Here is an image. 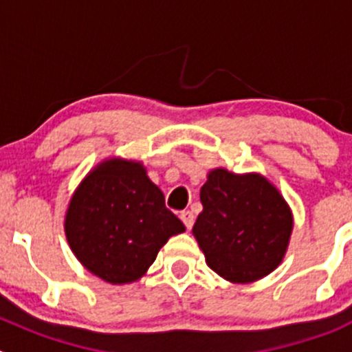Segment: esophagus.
<instances>
[{
	"label": "esophagus",
	"mask_w": 352,
	"mask_h": 352,
	"mask_svg": "<svg viewBox=\"0 0 352 352\" xmlns=\"http://www.w3.org/2000/svg\"><path fill=\"white\" fill-rule=\"evenodd\" d=\"M180 219H182L184 225H186L187 230L192 228V225H194V214H192V211H182V212H180Z\"/></svg>",
	"instance_id": "1"
}]
</instances>
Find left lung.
I'll return each mask as SVG.
<instances>
[{"label": "left lung", "instance_id": "8db88e82", "mask_svg": "<svg viewBox=\"0 0 352 352\" xmlns=\"http://www.w3.org/2000/svg\"><path fill=\"white\" fill-rule=\"evenodd\" d=\"M201 202L192 233L212 271L226 281L252 283L281 264L293 216L264 177L212 170L201 187Z\"/></svg>", "mask_w": 352, "mask_h": 352}]
</instances>
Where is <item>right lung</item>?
Listing matches in <instances>:
<instances>
[{
	"label": "right lung",
	"mask_w": 352,
	"mask_h": 352,
	"mask_svg": "<svg viewBox=\"0 0 352 352\" xmlns=\"http://www.w3.org/2000/svg\"><path fill=\"white\" fill-rule=\"evenodd\" d=\"M65 230L78 261L104 281H138L184 223L165 206L141 163L109 160L88 173L66 212Z\"/></svg>",
	"instance_id": "1"
}]
</instances>
